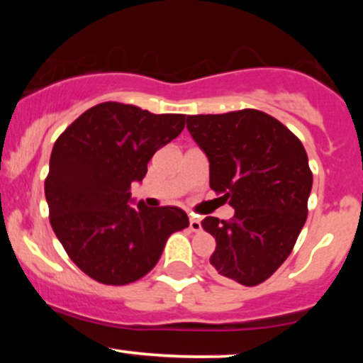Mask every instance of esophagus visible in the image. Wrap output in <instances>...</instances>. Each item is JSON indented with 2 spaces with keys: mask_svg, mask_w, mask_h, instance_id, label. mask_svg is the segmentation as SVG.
<instances>
[{
  "mask_svg": "<svg viewBox=\"0 0 363 363\" xmlns=\"http://www.w3.org/2000/svg\"><path fill=\"white\" fill-rule=\"evenodd\" d=\"M189 228L193 232L201 230V222H199V218H196V216H191V218H189Z\"/></svg>",
  "mask_w": 363,
  "mask_h": 363,
  "instance_id": "obj_1",
  "label": "esophagus"
}]
</instances>
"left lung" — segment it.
<instances>
[{
    "label": "left lung",
    "instance_id": "8db88e82",
    "mask_svg": "<svg viewBox=\"0 0 363 363\" xmlns=\"http://www.w3.org/2000/svg\"><path fill=\"white\" fill-rule=\"evenodd\" d=\"M186 123L210 162V187L235 208L228 222H201L216 240L210 264L222 278L259 285L290 256L307 220L306 148L280 121L256 109L187 116Z\"/></svg>",
    "mask_w": 363,
    "mask_h": 363
}]
</instances>
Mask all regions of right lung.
Listing matches in <instances>:
<instances>
[{
	"instance_id": "obj_1",
	"label": "right lung",
	"mask_w": 363,
	"mask_h": 363,
	"mask_svg": "<svg viewBox=\"0 0 363 363\" xmlns=\"http://www.w3.org/2000/svg\"><path fill=\"white\" fill-rule=\"evenodd\" d=\"M184 114H152L104 102L85 111L54 143L45 199L60 242L83 273L104 285H128L160 259L174 232L189 225L177 206L129 203L150 158L177 138Z\"/></svg>"
}]
</instances>
